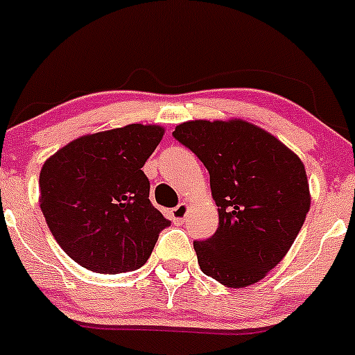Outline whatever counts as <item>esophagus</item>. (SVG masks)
<instances>
[{"mask_svg":"<svg viewBox=\"0 0 355 355\" xmlns=\"http://www.w3.org/2000/svg\"><path fill=\"white\" fill-rule=\"evenodd\" d=\"M186 215H188V205L179 203L176 208H173V220L176 224H182L186 220Z\"/></svg>","mask_w":355,"mask_h":355,"instance_id":"obj_1","label":"esophagus"}]
</instances>
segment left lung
Segmentation results:
<instances>
[{
    "mask_svg": "<svg viewBox=\"0 0 355 355\" xmlns=\"http://www.w3.org/2000/svg\"><path fill=\"white\" fill-rule=\"evenodd\" d=\"M173 137L207 167L218 207L217 231L193 243L200 268L227 287L259 282L286 257L309 211L304 164L241 119L182 123Z\"/></svg>",
    "mask_w": 355,
    "mask_h": 355,
    "instance_id": "obj_1",
    "label": "left lung"
}]
</instances>
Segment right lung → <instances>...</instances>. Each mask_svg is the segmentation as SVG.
Returning <instances> with one entry per match:
<instances>
[{
	"mask_svg": "<svg viewBox=\"0 0 355 355\" xmlns=\"http://www.w3.org/2000/svg\"><path fill=\"white\" fill-rule=\"evenodd\" d=\"M162 137L160 126L128 124L76 138L42 166L41 210L58 244L83 268L133 272L171 225L148 200L141 171Z\"/></svg>",
	"mask_w": 355,
	"mask_h": 355,
	"instance_id": "right-lung-1",
	"label": "right lung"
}]
</instances>
